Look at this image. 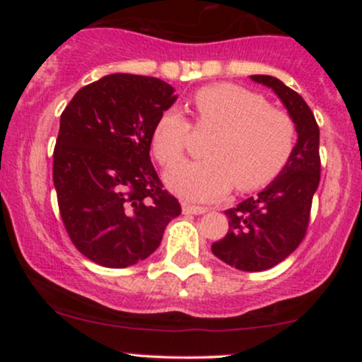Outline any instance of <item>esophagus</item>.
Wrapping results in <instances>:
<instances>
[{
    "instance_id": "34e87169",
    "label": "esophagus",
    "mask_w": 362,
    "mask_h": 362,
    "mask_svg": "<svg viewBox=\"0 0 362 362\" xmlns=\"http://www.w3.org/2000/svg\"><path fill=\"white\" fill-rule=\"evenodd\" d=\"M182 209H184V214H204L206 213V207L202 206H194V204H185L182 206Z\"/></svg>"
}]
</instances>
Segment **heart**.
<instances>
[{
	"label": "heart",
	"mask_w": 362,
	"mask_h": 362,
	"mask_svg": "<svg viewBox=\"0 0 362 362\" xmlns=\"http://www.w3.org/2000/svg\"><path fill=\"white\" fill-rule=\"evenodd\" d=\"M192 112L195 127L218 132L206 146L207 160L170 170L167 184L175 194L192 201H213L233 185L238 192H255L288 167L296 148V124L260 93L233 83L207 85L194 93ZM190 138L192 126L180 112H163L151 134L158 163L165 168L177 165Z\"/></svg>",
	"instance_id": "1"
}]
</instances>
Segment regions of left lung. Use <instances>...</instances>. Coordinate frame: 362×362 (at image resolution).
<instances>
[{"mask_svg":"<svg viewBox=\"0 0 362 362\" xmlns=\"http://www.w3.org/2000/svg\"><path fill=\"white\" fill-rule=\"evenodd\" d=\"M252 80L279 95L296 124L298 143L288 167L267 189L224 211L230 230L211 248L228 265L260 272L291 255L306 236L322 163L318 124L301 95L274 76L253 74Z\"/></svg>","mask_w":362,"mask_h":362,"instance_id":"obj_1","label":"left lung"}]
</instances>
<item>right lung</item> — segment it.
<instances>
[{"mask_svg":"<svg viewBox=\"0 0 362 362\" xmlns=\"http://www.w3.org/2000/svg\"><path fill=\"white\" fill-rule=\"evenodd\" d=\"M175 100L160 78L117 73L83 86L61 114L57 206L69 240L95 264L144 260L182 213L149 160L155 122Z\"/></svg>","mask_w":362,"mask_h":362,"instance_id":"1","label":"right lung"}]
</instances>
